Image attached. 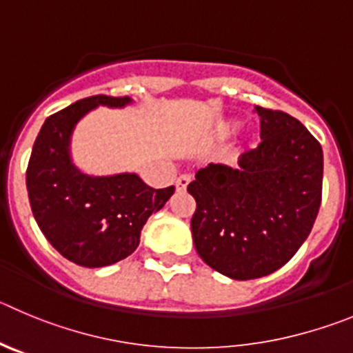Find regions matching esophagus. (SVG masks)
Returning a JSON list of instances; mask_svg holds the SVG:
<instances>
[{"mask_svg":"<svg viewBox=\"0 0 353 353\" xmlns=\"http://www.w3.org/2000/svg\"><path fill=\"white\" fill-rule=\"evenodd\" d=\"M189 183H190L189 174H182V176H179V179H176V190L183 192V190L187 189V185H189Z\"/></svg>","mask_w":353,"mask_h":353,"instance_id":"34e87169","label":"esophagus"}]
</instances>
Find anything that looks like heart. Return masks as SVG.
I'll list each match as a JSON object with an SVG mask.
<instances>
[{
    "mask_svg": "<svg viewBox=\"0 0 353 353\" xmlns=\"http://www.w3.org/2000/svg\"><path fill=\"white\" fill-rule=\"evenodd\" d=\"M236 128V122H225V124H222L221 128H219V132H221L222 137H228L229 132L234 131Z\"/></svg>",
    "mask_w": 353,
    "mask_h": 353,
    "instance_id": "1",
    "label": "heart"
}]
</instances>
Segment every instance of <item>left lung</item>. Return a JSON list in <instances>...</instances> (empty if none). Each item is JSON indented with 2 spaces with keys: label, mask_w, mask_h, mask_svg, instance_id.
Listing matches in <instances>:
<instances>
[{
  "label": "left lung",
  "mask_w": 353,
  "mask_h": 353,
  "mask_svg": "<svg viewBox=\"0 0 353 353\" xmlns=\"http://www.w3.org/2000/svg\"><path fill=\"white\" fill-rule=\"evenodd\" d=\"M261 138L240 168L208 164L187 190L199 257L232 280L280 270L308 238L322 201L324 155L312 132L280 110L255 106Z\"/></svg>",
  "instance_id": "8db88e82"
}]
</instances>
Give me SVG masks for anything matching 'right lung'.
I'll list each match as a JSON object with an SVG mask.
<instances>
[{"label": "right lung", "instance_id": "obj_1", "mask_svg": "<svg viewBox=\"0 0 353 353\" xmlns=\"http://www.w3.org/2000/svg\"><path fill=\"white\" fill-rule=\"evenodd\" d=\"M131 98L90 96L45 121L26 171L31 210L50 245L71 263L85 268L115 264L140 245V232L159 212L174 187L152 189L134 173L83 174L70 157L77 122L99 105L122 108Z\"/></svg>", "mask_w": 353, "mask_h": 353}]
</instances>
